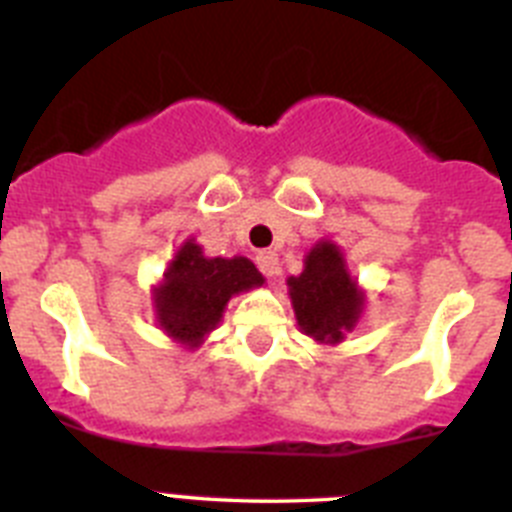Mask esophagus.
Wrapping results in <instances>:
<instances>
[{
	"mask_svg": "<svg viewBox=\"0 0 512 512\" xmlns=\"http://www.w3.org/2000/svg\"><path fill=\"white\" fill-rule=\"evenodd\" d=\"M256 266H259L264 277H269V279L277 277V274H279L277 253H274V251H259V253H256Z\"/></svg>",
	"mask_w": 512,
	"mask_h": 512,
	"instance_id": "34e87169",
	"label": "esophagus"
}]
</instances>
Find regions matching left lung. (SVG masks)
<instances>
[{
	"label": "left lung",
	"instance_id": "1",
	"mask_svg": "<svg viewBox=\"0 0 512 512\" xmlns=\"http://www.w3.org/2000/svg\"><path fill=\"white\" fill-rule=\"evenodd\" d=\"M287 289L300 330L323 346L343 343L364 315V289L351 277L341 246L328 238L307 251L302 274L289 277Z\"/></svg>",
	"mask_w": 512,
	"mask_h": 512
}]
</instances>
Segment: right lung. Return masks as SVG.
<instances>
[{"mask_svg": "<svg viewBox=\"0 0 512 512\" xmlns=\"http://www.w3.org/2000/svg\"><path fill=\"white\" fill-rule=\"evenodd\" d=\"M256 287H264V277L251 259L205 256L200 243L187 238L151 289L156 325L174 343L197 351L220 325L230 297Z\"/></svg>", "mask_w": 512, "mask_h": 512, "instance_id": "1", "label": "right lung"}]
</instances>
